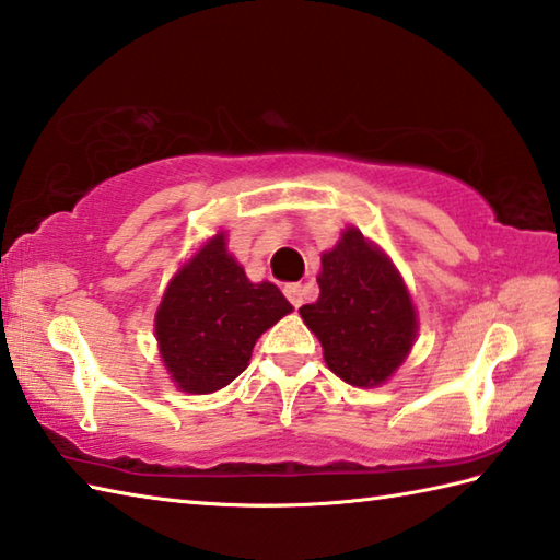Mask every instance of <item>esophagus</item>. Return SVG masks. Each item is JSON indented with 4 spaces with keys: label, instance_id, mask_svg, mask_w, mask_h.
<instances>
[{
    "label": "esophagus",
    "instance_id": "esophagus-1",
    "mask_svg": "<svg viewBox=\"0 0 560 560\" xmlns=\"http://www.w3.org/2000/svg\"><path fill=\"white\" fill-rule=\"evenodd\" d=\"M283 293H287V299L291 301L293 307H301L305 301V289L301 283H287V287H283Z\"/></svg>",
    "mask_w": 560,
    "mask_h": 560
}]
</instances>
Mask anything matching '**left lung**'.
I'll return each instance as SVG.
<instances>
[{"mask_svg":"<svg viewBox=\"0 0 560 560\" xmlns=\"http://www.w3.org/2000/svg\"><path fill=\"white\" fill-rule=\"evenodd\" d=\"M319 299L301 307L325 363L353 387L383 385L407 359L419 323L407 283L389 257L349 225L323 253Z\"/></svg>","mask_w":560,"mask_h":560,"instance_id":"8db88e82","label":"left lung"}]
</instances>
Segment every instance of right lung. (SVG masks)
I'll return each mask as SVG.
<instances>
[{
  "label": "right lung",
  "mask_w": 560,
  "mask_h": 560,
  "mask_svg": "<svg viewBox=\"0 0 560 560\" xmlns=\"http://www.w3.org/2000/svg\"><path fill=\"white\" fill-rule=\"evenodd\" d=\"M293 305L269 281L253 283L229 255L223 231L171 279L156 311V339L177 389L209 395L241 375L255 341Z\"/></svg>",
  "instance_id": "add662e5"
}]
</instances>
